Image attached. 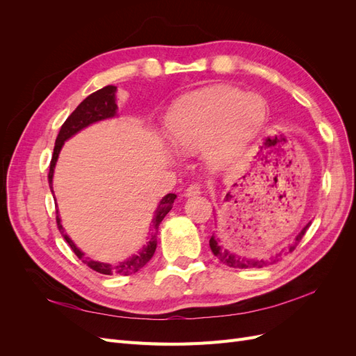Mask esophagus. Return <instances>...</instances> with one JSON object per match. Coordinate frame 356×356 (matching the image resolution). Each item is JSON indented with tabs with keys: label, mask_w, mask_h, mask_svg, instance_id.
<instances>
[{
	"label": "esophagus",
	"mask_w": 356,
	"mask_h": 356,
	"mask_svg": "<svg viewBox=\"0 0 356 356\" xmlns=\"http://www.w3.org/2000/svg\"><path fill=\"white\" fill-rule=\"evenodd\" d=\"M200 190H202V186L199 184V182H193V184H190V186L186 188V193H184V195H186L187 197H190V196H196V195H199Z\"/></svg>",
	"instance_id": "esophagus-1"
}]
</instances>
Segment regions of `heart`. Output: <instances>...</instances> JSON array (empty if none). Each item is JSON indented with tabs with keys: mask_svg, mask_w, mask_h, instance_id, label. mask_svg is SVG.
<instances>
[{
	"mask_svg": "<svg viewBox=\"0 0 356 356\" xmlns=\"http://www.w3.org/2000/svg\"><path fill=\"white\" fill-rule=\"evenodd\" d=\"M266 115V101L232 88H211L182 96L166 115V131L181 153L207 147L212 165H221L250 141Z\"/></svg>",
	"mask_w": 356,
	"mask_h": 356,
	"instance_id": "heart-1",
	"label": "heart"
}]
</instances>
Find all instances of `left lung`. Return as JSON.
Returning a JSON list of instances; mask_svg holds the SVG:
<instances>
[{"instance_id": "1", "label": "left lung", "mask_w": 356, "mask_h": 356, "mask_svg": "<svg viewBox=\"0 0 356 356\" xmlns=\"http://www.w3.org/2000/svg\"><path fill=\"white\" fill-rule=\"evenodd\" d=\"M309 225H310V222L306 224V227L297 234L296 242L293 245H289V248H288L289 252H293L296 250V246L298 245V242L303 239V236H305L306 230L309 229ZM209 246H211L213 255L217 257L221 263H224L225 266H229V267H233V268H260V267H266L268 264L277 263L282 258V255H284V250H282L281 252H277L275 255H268V257H264V258H246V257H241V255L232 254L230 251L221 248L218 241L215 239V236H212V238L209 239Z\"/></svg>"}]
</instances>
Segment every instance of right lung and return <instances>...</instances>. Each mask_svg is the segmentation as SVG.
<instances>
[{
	"mask_svg": "<svg viewBox=\"0 0 356 356\" xmlns=\"http://www.w3.org/2000/svg\"><path fill=\"white\" fill-rule=\"evenodd\" d=\"M115 86H105V88L93 92L92 95H89L77 108H75L71 115L67 118L65 123L62 124L60 131L58 134L56 143H55V149H53V156H51V161H50V169H49V186L50 188H53V172H55V165L56 160L59 157V152L63 145V143L70 139L72 135H75L77 132H80L81 129L88 127L92 123H96L99 120H105V118H111L115 115L117 113V104H115ZM177 199V195L174 193H169L163 199L160 200L159 207L156 209L154 218H153V229H152V236H149V241L145 246H143V250L139 251L136 255L129 257L127 260L117 263V264H108V263H99V261H93V260H88L84 258V254L79 250L77 246L74 245V242L70 239V236L63 230L62 224H60V218L59 213L56 211V222H58V229L62 233L63 239L68 242V245L71 246V250L74 251V254L77 255L80 260L88 264L90 268H93L95 272L102 273V275H132L141 268L152 260V257L154 255L156 246H157V239L156 234L159 230V225L166 217V213L172 209V204H174V200Z\"/></svg>",
	"mask_w": 356,
	"mask_h": 356,
	"instance_id": "obj_1",
	"label": "right lung"
}]
</instances>
